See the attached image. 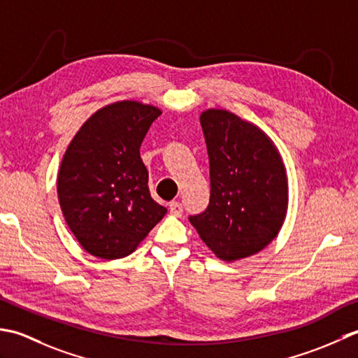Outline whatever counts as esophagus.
<instances>
[{
	"mask_svg": "<svg viewBox=\"0 0 358 358\" xmlns=\"http://www.w3.org/2000/svg\"><path fill=\"white\" fill-rule=\"evenodd\" d=\"M170 211L173 215L180 216L182 211H184V207H182V203L179 201H173V202H170Z\"/></svg>",
	"mask_w": 358,
	"mask_h": 358,
	"instance_id": "1",
	"label": "esophagus"
}]
</instances>
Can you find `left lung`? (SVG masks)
<instances>
[{
    "mask_svg": "<svg viewBox=\"0 0 358 358\" xmlns=\"http://www.w3.org/2000/svg\"><path fill=\"white\" fill-rule=\"evenodd\" d=\"M210 159V202L189 216L216 257L235 261L278 235L287 208V182L268 137L225 109L201 115Z\"/></svg>",
    "mask_w": 358,
    "mask_h": 358,
    "instance_id": "left-lung-1",
    "label": "left lung"
}]
</instances>
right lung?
<instances>
[{
	"instance_id": "add662e5",
	"label": "right lung",
	"mask_w": 358,
	"mask_h": 358,
	"mask_svg": "<svg viewBox=\"0 0 358 358\" xmlns=\"http://www.w3.org/2000/svg\"><path fill=\"white\" fill-rule=\"evenodd\" d=\"M160 109L119 101L80 128L58 173V201L71 231L97 258L134 252L166 208L151 198L141 145Z\"/></svg>"
}]
</instances>
